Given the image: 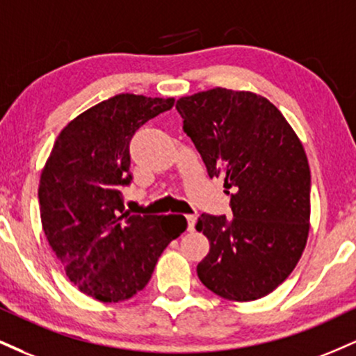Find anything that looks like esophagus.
<instances>
[{
    "instance_id": "34e87169",
    "label": "esophagus",
    "mask_w": 356,
    "mask_h": 356,
    "mask_svg": "<svg viewBox=\"0 0 356 356\" xmlns=\"http://www.w3.org/2000/svg\"><path fill=\"white\" fill-rule=\"evenodd\" d=\"M186 219H187V230H189V232H194L197 217L195 216H186Z\"/></svg>"
}]
</instances>
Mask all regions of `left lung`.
<instances>
[{
  "instance_id": "8db88e82",
  "label": "left lung",
  "mask_w": 356,
  "mask_h": 356,
  "mask_svg": "<svg viewBox=\"0 0 356 356\" xmlns=\"http://www.w3.org/2000/svg\"><path fill=\"white\" fill-rule=\"evenodd\" d=\"M207 167L224 181L232 220L202 213L195 229L211 242L197 265L222 298L250 302L292 273L310 230V167L295 131L259 94L216 88L175 104Z\"/></svg>"
}]
</instances>
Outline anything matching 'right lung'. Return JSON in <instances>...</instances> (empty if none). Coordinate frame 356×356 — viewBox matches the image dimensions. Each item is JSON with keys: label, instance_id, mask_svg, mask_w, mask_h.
Wrapping results in <instances>:
<instances>
[{"label": "right lung", "instance_id": "right-lung-1", "mask_svg": "<svg viewBox=\"0 0 356 356\" xmlns=\"http://www.w3.org/2000/svg\"><path fill=\"white\" fill-rule=\"evenodd\" d=\"M172 97L118 94L59 132L40 181L41 224L66 275L99 302H122L147 285L164 248L187 229L182 216H132L129 143Z\"/></svg>", "mask_w": 356, "mask_h": 356}]
</instances>
